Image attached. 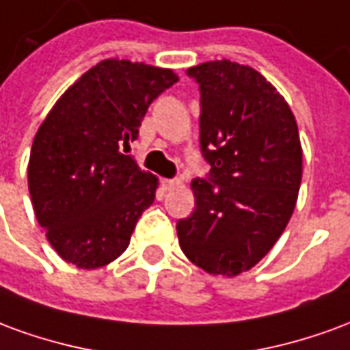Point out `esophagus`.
<instances>
[{"mask_svg": "<svg viewBox=\"0 0 350 350\" xmlns=\"http://www.w3.org/2000/svg\"><path fill=\"white\" fill-rule=\"evenodd\" d=\"M178 185H180V180H178V178L163 180V187H165V189H174V187H178Z\"/></svg>", "mask_w": 350, "mask_h": 350, "instance_id": "34e87169", "label": "esophagus"}]
</instances>
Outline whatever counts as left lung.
<instances>
[{"instance_id": "8db88e82", "label": "left lung", "mask_w": 350, "mask_h": 350, "mask_svg": "<svg viewBox=\"0 0 350 350\" xmlns=\"http://www.w3.org/2000/svg\"><path fill=\"white\" fill-rule=\"evenodd\" d=\"M200 92L195 212L176 223L182 251L213 275H238L273 247L291 219L301 182L298 125L260 72L228 59L187 69Z\"/></svg>"}]
</instances>
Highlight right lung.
I'll list each match as a JSON object with an SVG mask.
<instances>
[{
    "mask_svg": "<svg viewBox=\"0 0 350 350\" xmlns=\"http://www.w3.org/2000/svg\"><path fill=\"white\" fill-rule=\"evenodd\" d=\"M178 82L170 69L105 59L59 97L35 135L27 183L52 247L79 268L112 262L155 198L157 178L131 150L148 107Z\"/></svg>",
    "mask_w": 350,
    "mask_h": 350,
    "instance_id": "obj_1",
    "label": "right lung"
}]
</instances>
